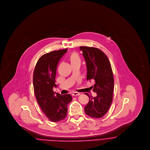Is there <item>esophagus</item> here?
I'll use <instances>...</instances> for the list:
<instances>
[{
	"instance_id": "34e87169",
	"label": "esophagus",
	"mask_w": 150,
	"mask_h": 150,
	"mask_svg": "<svg viewBox=\"0 0 150 150\" xmlns=\"http://www.w3.org/2000/svg\"><path fill=\"white\" fill-rule=\"evenodd\" d=\"M80 95V93H79V92H73V93H72V95H73V96H79V95Z\"/></svg>"
}]
</instances>
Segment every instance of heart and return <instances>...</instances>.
Masks as SVG:
<instances>
[{"mask_svg":"<svg viewBox=\"0 0 150 150\" xmlns=\"http://www.w3.org/2000/svg\"><path fill=\"white\" fill-rule=\"evenodd\" d=\"M70 59L71 63H73L77 61H80L79 55L77 53H73L70 56Z\"/></svg>","mask_w":150,"mask_h":150,"instance_id":"b5f03b06","label":"heart"}]
</instances>
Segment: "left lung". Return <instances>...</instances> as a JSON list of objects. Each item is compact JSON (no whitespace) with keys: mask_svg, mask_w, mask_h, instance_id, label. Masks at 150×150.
I'll return each instance as SVG.
<instances>
[{"mask_svg":"<svg viewBox=\"0 0 150 150\" xmlns=\"http://www.w3.org/2000/svg\"><path fill=\"white\" fill-rule=\"evenodd\" d=\"M86 61L87 80H94L93 92L97 96L88 93L89 102L84 106L86 113L92 117L100 118L108 111L113 100L114 79L108 58L100 50L95 47H80Z\"/></svg>","mask_w":150,"mask_h":150,"instance_id":"left-lung-1","label":"left lung"}]
</instances>
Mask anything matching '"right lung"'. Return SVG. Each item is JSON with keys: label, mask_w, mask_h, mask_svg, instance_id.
<instances>
[{"label": "right lung", "mask_w": 150, "mask_h": 150, "mask_svg": "<svg viewBox=\"0 0 150 150\" xmlns=\"http://www.w3.org/2000/svg\"><path fill=\"white\" fill-rule=\"evenodd\" d=\"M67 48L51 51L38 60L33 74V85L36 99L42 112L51 121L56 122L67 116L68 104L72 100L70 94L62 95L53 91L56 87L57 67Z\"/></svg>", "instance_id": "obj_1"}]
</instances>
